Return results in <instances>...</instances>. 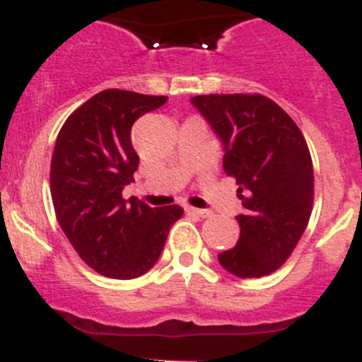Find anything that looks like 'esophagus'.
<instances>
[{
    "label": "esophagus",
    "mask_w": 362,
    "mask_h": 362,
    "mask_svg": "<svg viewBox=\"0 0 362 362\" xmlns=\"http://www.w3.org/2000/svg\"><path fill=\"white\" fill-rule=\"evenodd\" d=\"M187 212H188V214L197 216V218H209V216L212 214V212L206 211V209H194V206H188Z\"/></svg>",
    "instance_id": "obj_1"
}]
</instances>
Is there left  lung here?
<instances>
[{"label": "left lung", "mask_w": 362, "mask_h": 362, "mask_svg": "<svg viewBox=\"0 0 362 362\" xmlns=\"http://www.w3.org/2000/svg\"><path fill=\"white\" fill-rule=\"evenodd\" d=\"M223 143V168L236 179L245 212L240 240L218 260L238 278L276 271L295 251L313 209V163L295 120L264 95L190 98Z\"/></svg>", "instance_id": "1"}]
</instances>
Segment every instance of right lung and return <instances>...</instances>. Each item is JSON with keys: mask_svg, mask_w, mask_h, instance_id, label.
I'll return each mask as SVG.
<instances>
[{"mask_svg": "<svg viewBox=\"0 0 362 362\" xmlns=\"http://www.w3.org/2000/svg\"><path fill=\"white\" fill-rule=\"evenodd\" d=\"M166 97L106 89L67 117L51 160V197L62 230L102 276L129 280L159 260L179 205L151 209L122 188L134 183L139 156L132 126Z\"/></svg>", "mask_w": 362, "mask_h": 362, "instance_id": "obj_1", "label": "right lung"}]
</instances>
